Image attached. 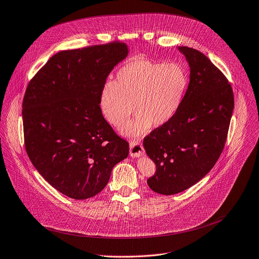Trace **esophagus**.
<instances>
[{"instance_id":"1","label":"esophagus","mask_w":259,"mask_h":259,"mask_svg":"<svg viewBox=\"0 0 259 259\" xmlns=\"http://www.w3.org/2000/svg\"><path fill=\"white\" fill-rule=\"evenodd\" d=\"M145 152L144 150V147L142 145V143L140 142H132L130 144V154L131 156H134V157H137V156H141L143 155Z\"/></svg>"}]
</instances>
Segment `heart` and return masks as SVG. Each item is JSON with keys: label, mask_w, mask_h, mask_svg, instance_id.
I'll return each mask as SVG.
<instances>
[{"label": "heart", "mask_w": 259, "mask_h": 259, "mask_svg": "<svg viewBox=\"0 0 259 259\" xmlns=\"http://www.w3.org/2000/svg\"><path fill=\"white\" fill-rule=\"evenodd\" d=\"M188 88V75L176 63L135 60L119 69L115 82L105 85L99 105L115 127H121L135 110L136 117L123 128L130 137L144 135L152 125L166 124L180 109Z\"/></svg>", "instance_id": "heart-1"}]
</instances>
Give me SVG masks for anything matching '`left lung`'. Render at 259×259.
<instances>
[{
	"instance_id": "left-lung-1",
	"label": "left lung",
	"mask_w": 259,
	"mask_h": 259,
	"mask_svg": "<svg viewBox=\"0 0 259 259\" xmlns=\"http://www.w3.org/2000/svg\"><path fill=\"white\" fill-rule=\"evenodd\" d=\"M178 50L190 66L183 103L166 124L143 140L156 168L148 187L163 195L181 193L210 171L225 146L234 107L233 91L223 72L201 52Z\"/></svg>"
}]
</instances>
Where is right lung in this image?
Returning a JSON list of instances; mask_svg holds the SVG:
<instances>
[{
  "instance_id": "add662e5",
  "label": "right lung",
  "mask_w": 259,
  "mask_h": 259,
  "mask_svg": "<svg viewBox=\"0 0 259 259\" xmlns=\"http://www.w3.org/2000/svg\"><path fill=\"white\" fill-rule=\"evenodd\" d=\"M125 44L62 51L28 84L23 101L25 147L37 171L57 191L82 200L107 186L128 143L103 116L99 98Z\"/></svg>"
}]
</instances>
